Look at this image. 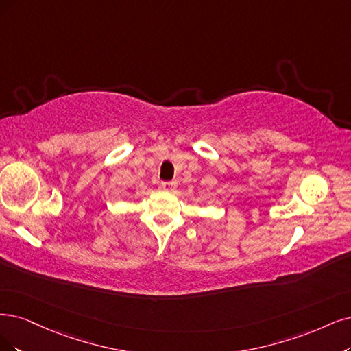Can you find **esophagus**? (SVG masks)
<instances>
[{
	"mask_svg": "<svg viewBox=\"0 0 351 351\" xmlns=\"http://www.w3.org/2000/svg\"><path fill=\"white\" fill-rule=\"evenodd\" d=\"M162 189L166 192H175L176 189V182H162Z\"/></svg>",
	"mask_w": 351,
	"mask_h": 351,
	"instance_id": "1",
	"label": "esophagus"
}]
</instances>
